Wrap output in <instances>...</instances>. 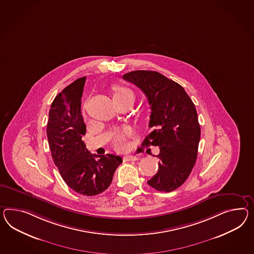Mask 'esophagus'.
I'll return each mask as SVG.
<instances>
[{"instance_id":"esophagus-1","label":"esophagus","mask_w":254,"mask_h":254,"mask_svg":"<svg viewBox=\"0 0 254 254\" xmlns=\"http://www.w3.org/2000/svg\"><path fill=\"white\" fill-rule=\"evenodd\" d=\"M124 159L126 161H136L139 158H138V156H133V155H128V156H124Z\"/></svg>"}]
</instances>
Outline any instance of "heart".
<instances>
[{"mask_svg": "<svg viewBox=\"0 0 254 254\" xmlns=\"http://www.w3.org/2000/svg\"><path fill=\"white\" fill-rule=\"evenodd\" d=\"M133 96L132 92L130 89L123 87V86H119L116 87L114 94H113V98H123L125 96ZM130 135V130L129 129H124V130H119L114 133L113 136V145L114 147L118 150H124L128 147V137Z\"/></svg>", "mask_w": 254, "mask_h": 254, "instance_id": "1", "label": "heart"}]
</instances>
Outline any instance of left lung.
<instances>
[{"label":"left lung","mask_w":254,"mask_h":254,"mask_svg":"<svg viewBox=\"0 0 254 254\" xmlns=\"http://www.w3.org/2000/svg\"><path fill=\"white\" fill-rule=\"evenodd\" d=\"M125 81L140 88L151 106L149 128L143 146H159L158 171L147 183L159 191L174 190L194 167L201 128L195 106L182 85L155 71L125 73Z\"/></svg>","instance_id":"obj_1"}]
</instances>
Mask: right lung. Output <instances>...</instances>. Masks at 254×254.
<instances>
[{"label":"right lung","instance_id":"1","mask_svg":"<svg viewBox=\"0 0 254 254\" xmlns=\"http://www.w3.org/2000/svg\"><path fill=\"white\" fill-rule=\"evenodd\" d=\"M85 78L76 79L59 93L49 112L47 136L55 166L74 191L86 196L103 192L123 163L115 155H92L83 135L86 131L81 113V98Z\"/></svg>","mask_w":254,"mask_h":254}]
</instances>
